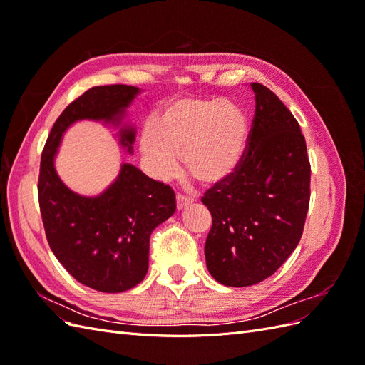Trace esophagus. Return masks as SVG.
I'll list each match as a JSON object with an SVG mask.
<instances>
[{
	"label": "esophagus",
	"instance_id": "obj_1",
	"mask_svg": "<svg viewBox=\"0 0 365 365\" xmlns=\"http://www.w3.org/2000/svg\"><path fill=\"white\" fill-rule=\"evenodd\" d=\"M193 201H195V197L185 196V195H178V196H176V207H178V210H182L187 205H190Z\"/></svg>",
	"mask_w": 365,
	"mask_h": 365
}]
</instances>
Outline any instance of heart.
<instances>
[{
  "mask_svg": "<svg viewBox=\"0 0 365 365\" xmlns=\"http://www.w3.org/2000/svg\"><path fill=\"white\" fill-rule=\"evenodd\" d=\"M247 117L219 98H180L165 105L141 132V152L149 170L168 180L182 152L185 169L204 182H219L236 169L245 150Z\"/></svg>",
  "mask_w": 365,
  "mask_h": 365,
  "instance_id": "obj_1",
  "label": "heart"
}]
</instances>
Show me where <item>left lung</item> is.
I'll use <instances>...</instances> for the list:
<instances>
[{
  "label": "left lung",
  "mask_w": 365,
  "mask_h": 365,
  "mask_svg": "<svg viewBox=\"0 0 365 365\" xmlns=\"http://www.w3.org/2000/svg\"><path fill=\"white\" fill-rule=\"evenodd\" d=\"M251 88L256 111L244 155L201 200L213 217L207 269L233 288L256 284L282 267L302 239L311 200L300 125L269 88Z\"/></svg>",
  "instance_id": "obj_1"
}]
</instances>
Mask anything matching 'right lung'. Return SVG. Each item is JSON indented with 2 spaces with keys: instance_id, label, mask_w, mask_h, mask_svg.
Returning <instances> with one entry per match:
<instances>
[{
  "instance_id": "add662e5",
  "label": "right lung",
  "mask_w": 365,
  "mask_h": 365,
  "mask_svg": "<svg viewBox=\"0 0 365 365\" xmlns=\"http://www.w3.org/2000/svg\"><path fill=\"white\" fill-rule=\"evenodd\" d=\"M138 93L130 85L85 91L54 121L41 155L38 196L48 245L77 282L101 292H123L146 277L149 237L175 213V193L125 163L103 193L77 195L59 178L54 157L63 132L79 120L121 126L120 145L132 153L135 129L121 120Z\"/></svg>"
}]
</instances>
